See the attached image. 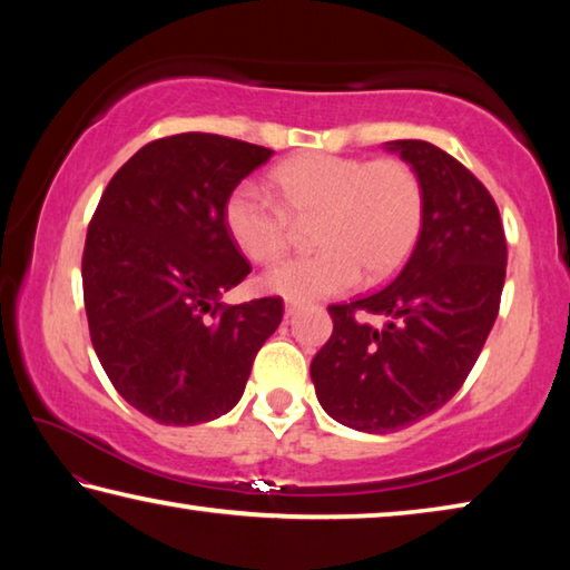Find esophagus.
<instances>
[{
	"instance_id": "obj_1",
	"label": "esophagus",
	"mask_w": 570,
	"mask_h": 570,
	"mask_svg": "<svg viewBox=\"0 0 570 570\" xmlns=\"http://www.w3.org/2000/svg\"><path fill=\"white\" fill-rule=\"evenodd\" d=\"M304 304L302 302H286V316L292 320V316H296L298 312H302Z\"/></svg>"
}]
</instances>
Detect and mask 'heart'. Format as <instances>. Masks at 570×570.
Instances as JSON below:
<instances>
[{"label": "heart", "instance_id": "b5f03b06", "mask_svg": "<svg viewBox=\"0 0 570 570\" xmlns=\"http://www.w3.org/2000/svg\"><path fill=\"white\" fill-rule=\"evenodd\" d=\"M276 200L238 186L224 204L230 240L254 264H274L294 244L296 226L312 228L314 256L278 264L262 288L288 302L342 294L360 276L377 284L407 262L424 224L420 173L402 158L302 153L272 170Z\"/></svg>", "mask_w": 570, "mask_h": 570}]
</instances>
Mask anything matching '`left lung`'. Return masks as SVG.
<instances>
[{"label":"left lung","mask_w":570,"mask_h":570,"mask_svg":"<svg viewBox=\"0 0 570 570\" xmlns=\"http://www.w3.org/2000/svg\"><path fill=\"white\" fill-rule=\"evenodd\" d=\"M387 146L422 178V234L390 286L330 306L334 332L312 360L322 407L374 435L410 428L455 397L495 324L508 264L495 200L460 160L424 140ZM366 313L385 324L366 325Z\"/></svg>","instance_id":"8db88e82"}]
</instances>
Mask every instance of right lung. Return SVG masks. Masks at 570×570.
<instances>
[{
    "label": "right lung",
    "mask_w": 570,
    "mask_h": 570,
    "mask_svg": "<svg viewBox=\"0 0 570 570\" xmlns=\"http://www.w3.org/2000/svg\"><path fill=\"white\" fill-rule=\"evenodd\" d=\"M272 153L224 135H168L135 153L95 208L82 250L90 340L120 397L160 424L226 414L282 324V296L220 304L250 274L224 204Z\"/></svg>",
    "instance_id": "right-lung-1"
}]
</instances>
